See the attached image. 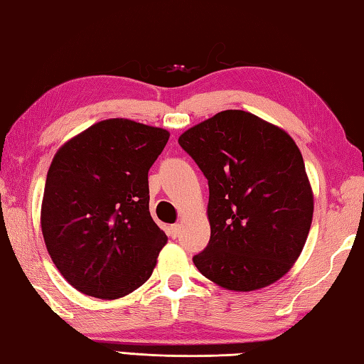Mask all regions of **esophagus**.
Wrapping results in <instances>:
<instances>
[{
    "label": "esophagus",
    "mask_w": 364,
    "mask_h": 364,
    "mask_svg": "<svg viewBox=\"0 0 364 364\" xmlns=\"http://www.w3.org/2000/svg\"><path fill=\"white\" fill-rule=\"evenodd\" d=\"M180 232H181V227L178 223L176 225H171V227L168 228V235L171 236L173 240H176L178 236H180Z\"/></svg>",
    "instance_id": "esophagus-1"
}]
</instances>
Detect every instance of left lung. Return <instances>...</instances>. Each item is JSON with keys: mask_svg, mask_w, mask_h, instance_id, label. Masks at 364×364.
<instances>
[{"mask_svg": "<svg viewBox=\"0 0 364 364\" xmlns=\"http://www.w3.org/2000/svg\"><path fill=\"white\" fill-rule=\"evenodd\" d=\"M209 183L210 240L193 257L227 290L252 291L285 275L313 220L303 155L284 129L225 109L180 136Z\"/></svg>", "mask_w": 364, "mask_h": 364, "instance_id": "obj_1", "label": "left lung"}]
</instances>
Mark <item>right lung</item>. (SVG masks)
<instances>
[{"label":"right lung","mask_w":364,"mask_h":364,"mask_svg":"<svg viewBox=\"0 0 364 364\" xmlns=\"http://www.w3.org/2000/svg\"><path fill=\"white\" fill-rule=\"evenodd\" d=\"M168 131L100 121L51 161L42 233L56 269L76 290L117 299L146 284L166 235L149 212V170Z\"/></svg>","instance_id":"right-lung-1"}]
</instances>
